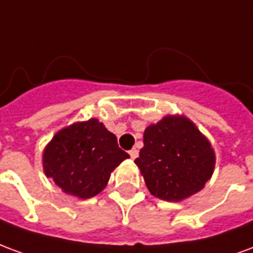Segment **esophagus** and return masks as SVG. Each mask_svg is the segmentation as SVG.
<instances>
[{"label": "esophagus", "mask_w": 253, "mask_h": 253, "mask_svg": "<svg viewBox=\"0 0 253 253\" xmlns=\"http://www.w3.org/2000/svg\"><path fill=\"white\" fill-rule=\"evenodd\" d=\"M128 154H130L131 160H135L138 157V150H137V149H131V150L128 152Z\"/></svg>", "instance_id": "1"}]
</instances>
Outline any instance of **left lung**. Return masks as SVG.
Wrapping results in <instances>:
<instances>
[{
	"mask_svg": "<svg viewBox=\"0 0 253 253\" xmlns=\"http://www.w3.org/2000/svg\"><path fill=\"white\" fill-rule=\"evenodd\" d=\"M135 164L152 195L180 202L205 187L214 172L215 154L188 118L168 115L146 127Z\"/></svg>",
	"mask_w": 253,
	"mask_h": 253,
	"instance_id": "1",
	"label": "left lung"
}]
</instances>
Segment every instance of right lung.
Masks as SVG:
<instances>
[{"mask_svg":"<svg viewBox=\"0 0 253 253\" xmlns=\"http://www.w3.org/2000/svg\"><path fill=\"white\" fill-rule=\"evenodd\" d=\"M128 157L115 135L93 118L52 137L43 152V169L63 192L88 199L104 190L111 172Z\"/></svg>","mask_w":253,"mask_h":253,"instance_id":"add662e5","label":"right lung"}]
</instances>
